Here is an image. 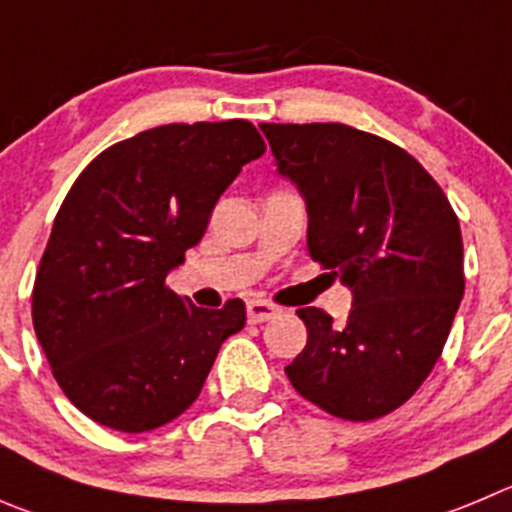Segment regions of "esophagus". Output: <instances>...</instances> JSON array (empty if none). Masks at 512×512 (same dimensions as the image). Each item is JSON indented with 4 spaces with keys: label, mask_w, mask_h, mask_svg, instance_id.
Masks as SVG:
<instances>
[{
    "label": "esophagus",
    "mask_w": 512,
    "mask_h": 512,
    "mask_svg": "<svg viewBox=\"0 0 512 512\" xmlns=\"http://www.w3.org/2000/svg\"><path fill=\"white\" fill-rule=\"evenodd\" d=\"M280 313H283V310L275 303H267V300H250V303H247V321L250 323L272 321V318H278Z\"/></svg>",
    "instance_id": "34e87169"
}]
</instances>
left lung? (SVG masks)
<instances>
[{
    "mask_svg": "<svg viewBox=\"0 0 512 512\" xmlns=\"http://www.w3.org/2000/svg\"><path fill=\"white\" fill-rule=\"evenodd\" d=\"M278 171L308 204V252L351 288L346 326L300 308L308 343L285 366L348 422L399 409L432 374L465 293L460 219L404 148L343 123H262Z\"/></svg>",
    "mask_w": 512,
    "mask_h": 512,
    "instance_id": "obj_1",
    "label": "left lung"
}]
</instances>
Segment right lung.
<instances>
[{
	"mask_svg": "<svg viewBox=\"0 0 512 512\" xmlns=\"http://www.w3.org/2000/svg\"><path fill=\"white\" fill-rule=\"evenodd\" d=\"M265 154L250 121L169 123L95 156L70 186L32 288L55 381L103 427L138 434L194 404L245 303L197 308L166 285L242 166Z\"/></svg>",
	"mask_w": 512,
	"mask_h": 512,
	"instance_id": "add662e5",
	"label": "right lung"
}]
</instances>
